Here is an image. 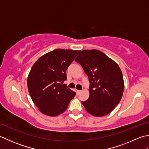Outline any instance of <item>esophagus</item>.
<instances>
[{
	"label": "esophagus",
	"mask_w": 149,
	"mask_h": 149,
	"mask_svg": "<svg viewBox=\"0 0 149 149\" xmlns=\"http://www.w3.org/2000/svg\"><path fill=\"white\" fill-rule=\"evenodd\" d=\"M81 92V90H77V95L79 94Z\"/></svg>",
	"instance_id": "obj_1"
}]
</instances>
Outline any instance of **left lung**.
<instances>
[{"label": "left lung", "mask_w": 149, "mask_h": 149, "mask_svg": "<svg viewBox=\"0 0 149 149\" xmlns=\"http://www.w3.org/2000/svg\"><path fill=\"white\" fill-rule=\"evenodd\" d=\"M75 61L82 66L90 81V97L82 102L95 116L110 113L122 99L124 83L117 63L98 50H83Z\"/></svg>", "instance_id": "8db88e82"}]
</instances>
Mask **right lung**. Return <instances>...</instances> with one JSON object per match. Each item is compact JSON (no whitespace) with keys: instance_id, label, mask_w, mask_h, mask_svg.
Listing matches in <instances>:
<instances>
[{"instance_id":"right-lung-1","label":"right lung","mask_w":149,"mask_h":149,"mask_svg":"<svg viewBox=\"0 0 149 149\" xmlns=\"http://www.w3.org/2000/svg\"><path fill=\"white\" fill-rule=\"evenodd\" d=\"M79 50L56 49L42 56L31 68L27 78L30 96L44 115L55 116L65 112L75 92L63 84L66 70Z\"/></svg>"}]
</instances>
